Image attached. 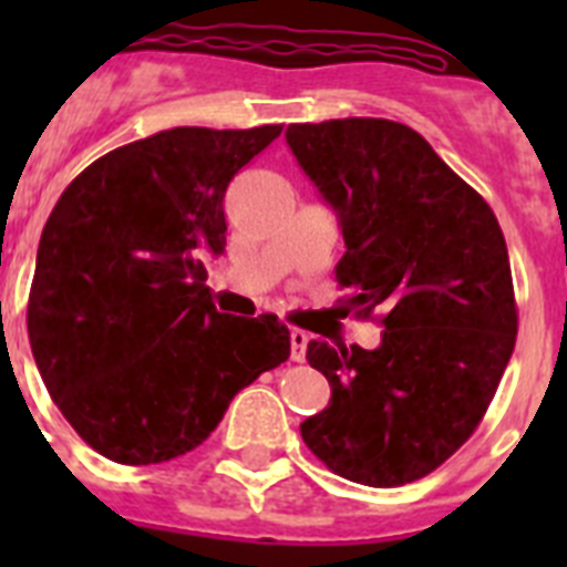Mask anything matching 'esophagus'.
I'll list each match as a JSON object with an SVG mask.
<instances>
[{"label":"esophagus","instance_id":"34e87169","mask_svg":"<svg viewBox=\"0 0 567 567\" xmlns=\"http://www.w3.org/2000/svg\"><path fill=\"white\" fill-rule=\"evenodd\" d=\"M289 340H292V360L300 363V360L307 358V343H309V334L303 329H292L289 332Z\"/></svg>","mask_w":567,"mask_h":567}]
</instances>
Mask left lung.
<instances>
[{"label":"left lung","mask_w":567,"mask_h":567,"mask_svg":"<svg viewBox=\"0 0 567 567\" xmlns=\"http://www.w3.org/2000/svg\"><path fill=\"white\" fill-rule=\"evenodd\" d=\"M287 144L338 213L343 318L378 320V349L309 340L332 400L300 423L320 463L394 488L474 434L514 343L517 300L497 215L417 130L389 118L292 124Z\"/></svg>","instance_id":"1"}]
</instances>
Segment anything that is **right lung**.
<instances>
[{"instance_id": "1", "label": "right lung", "mask_w": 567, "mask_h": 567, "mask_svg": "<svg viewBox=\"0 0 567 567\" xmlns=\"http://www.w3.org/2000/svg\"><path fill=\"white\" fill-rule=\"evenodd\" d=\"M173 127L110 150L50 213L28 338L79 437L122 465L182 457L229 400L289 358L275 315L215 312L204 258L227 244L224 193L280 135Z\"/></svg>"}]
</instances>
